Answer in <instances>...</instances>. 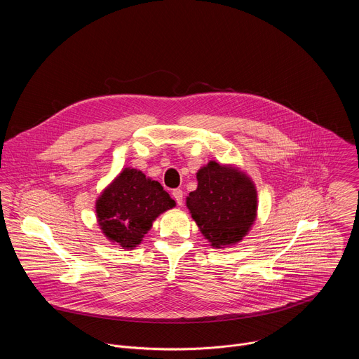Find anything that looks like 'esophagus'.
Wrapping results in <instances>:
<instances>
[{
	"label": "esophagus",
	"instance_id": "34e87169",
	"mask_svg": "<svg viewBox=\"0 0 359 359\" xmlns=\"http://www.w3.org/2000/svg\"><path fill=\"white\" fill-rule=\"evenodd\" d=\"M172 196H173V198L176 200V203L179 204V206H182V204H183V191L180 189H175L172 191Z\"/></svg>",
	"mask_w": 359,
	"mask_h": 359
}]
</instances>
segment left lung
Instances as JSON below:
<instances>
[{
	"mask_svg": "<svg viewBox=\"0 0 359 359\" xmlns=\"http://www.w3.org/2000/svg\"><path fill=\"white\" fill-rule=\"evenodd\" d=\"M197 189L186 197V206L212 247L234 245L247 236L257 217L254 182L233 165L210 161L198 169Z\"/></svg>",
	"mask_w": 359,
	"mask_h": 359,
	"instance_id": "left-lung-1",
	"label": "left lung"
}]
</instances>
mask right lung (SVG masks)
I'll use <instances>...</instances> for the list:
<instances>
[{
    "instance_id": "add662e5",
    "label": "right lung",
    "mask_w": 359,
    "mask_h": 359,
    "mask_svg": "<svg viewBox=\"0 0 359 359\" xmlns=\"http://www.w3.org/2000/svg\"><path fill=\"white\" fill-rule=\"evenodd\" d=\"M176 206L156 180L137 169L125 168L96 198V219L105 237L132 250L142 243L153 222Z\"/></svg>"
}]
</instances>
